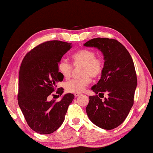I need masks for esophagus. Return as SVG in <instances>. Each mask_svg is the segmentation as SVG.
Wrapping results in <instances>:
<instances>
[{
  "instance_id": "obj_1",
  "label": "esophagus",
  "mask_w": 153,
  "mask_h": 153,
  "mask_svg": "<svg viewBox=\"0 0 153 153\" xmlns=\"http://www.w3.org/2000/svg\"><path fill=\"white\" fill-rule=\"evenodd\" d=\"M80 94H81V93H79V92H77V93H75L74 94V96L76 97H78V96H79Z\"/></svg>"
}]
</instances>
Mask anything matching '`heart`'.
Wrapping results in <instances>:
<instances>
[{
  "label": "heart",
  "instance_id": "heart-1",
  "mask_svg": "<svg viewBox=\"0 0 153 153\" xmlns=\"http://www.w3.org/2000/svg\"><path fill=\"white\" fill-rule=\"evenodd\" d=\"M95 51L89 48H84L77 51L71 56L75 67L82 66L79 78L71 79L65 84V89L71 93L81 92L91 82L92 77H97L102 74L104 69V62L97 57ZM58 71L65 79H69L71 76L72 66L65 59H61L57 64Z\"/></svg>",
  "mask_w": 153,
  "mask_h": 153
}]
</instances>
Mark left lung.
Listing matches in <instances>:
<instances>
[{"instance_id":"1","label":"left lung","mask_w":153,"mask_h":153,"mask_svg":"<svg viewBox=\"0 0 153 153\" xmlns=\"http://www.w3.org/2000/svg\"><path fill=\"white\" fill-rule=\"evenodd\" d=\"M84 45L98 48L105 59L101 78L91 88L96 95L89 97L86 113L96 126L113 129L123 122L134 105L137 77L132 58L125 46L115 39L93 38Z\"/></svg>"}]
</instances>
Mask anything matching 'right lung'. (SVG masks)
I'll list each match as a JSON object with an SVG mask.
<instances>
[{
	"label": "right lung",
	"mask_w": 153,
	"mask_h": 153,
	"mask_svg": "<svg viewBox=\"0 0 153 153\" xmlns=\"http://www.w3.org/2000/svg\"><path fill=\"white\" fill-rule=\"evenodd\" d=\"M71 47V43L47 41L33 48L23 59L19 74L18 104L28 126L36 132L49 134L56 131L63 123L74 100V95L68 93L59 102L48 100L56 84L63 79L57 64ZM56 93L62 95L63 88H59Z\"/></svg>",
	"instance_id": "right-lung-1"
}]
</instances>
